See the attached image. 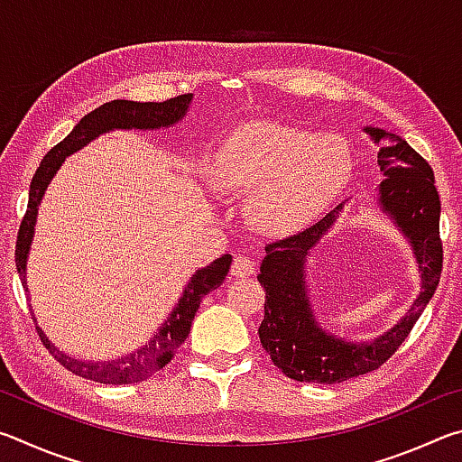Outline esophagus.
<instances>
[{
  "mask_svg": "<svg viewBox=\"0 0 462 462\" xmlns=\"http://www.w3.org/2000/svg\"><path fill=\"white\" fill-rule=\"evenodd\" d=\"M254 267H256L254 259H250L248 254H238V256H234L230 275L232 277H250L254 273Z\"/></svg>",
  "mask_w": 462,
  "mask_h": 462,
  "instance_id": "obj_1",
  "label": "esophagus"
}]
</instances>
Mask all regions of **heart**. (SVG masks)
Segmentation results:
<instances>
[{"instance_id":"obj_1","label":"heart","mask_w":462,"mask_h":462,"mask_svg":"<svg viewBox=\"0 0 462 462\" xmlns=\"http://www.w3.org/2000/svg\"><path fill=\"white\" fill-rule=\"evenodd\" d=\"M353 175L348 144L281 124L250 122L217 148L212 181L250 193L248 220L273 236L301 230L324 212Z\"/></svg>"}]
</instances>
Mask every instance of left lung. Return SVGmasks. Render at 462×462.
Wrapping results in <instances>:
<instances>
[{"instance_id":"8db88e82","label":"left lung","mask_w":462,"mask_h":462,"mask_svg":"<svg viewBox=\"0 0 462 462\" xmlns=\"http://www.w3.org/2000/svg\"><path fill=\"white\" fill-rule=\"evenodd\" d=\"M366 132L379 144L377 159L385 175L379 187L381 203L411 242L421 271V293L410 314L379 340L371 344L338 340L319 330L311 316L303 285V263L308 250L336 220L342 203L301 232L271 242L264 246L267 256L259 275V283L267 291L259 336L271 361L289 379L332 385L377 371L408 338L440 281L444 250L434 171L400 134L379 128H366Z\"/></svg>"}]
</instances>
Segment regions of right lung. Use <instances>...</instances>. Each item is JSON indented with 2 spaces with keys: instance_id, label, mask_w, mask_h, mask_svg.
I'll return each mask as SVG.
<instances>
[{
  "instance_id": "add662e5",
  "label": "right lung",
  "mask_w": 462,
  "mask_h": 462,
  "mask_svg": "<svg viewBox=\"0 0 462 462\" xmlns=\"http://www.w3.org/2000/svg\"><path fill=\"white\" fill-rule=\"evenodd\" d=\"M191 101V93L185 96L171 97L167 101H146V104H138V101H126V99H114L107 104L99 106L83 116L81 122L73 128L71 134L65 140L51 148L49 154L44 156L41 167L36 169L30 183V195H28V209L24 217H22L18 240H15V267H18L20 277L24 279L26 271V256L30 248V240H32L34 222H36V209L41 203L46 185L57 173V169L62 165L65 156L79 151L81 146L91 143L93 138L104 134L114 128H161L175 124L181 116L187 112V106ZM232 256L224 254L220 259L214 261L209 267L201 269L191 277L189 285H187L185 293L179 300L173 314L167 318V322L162 324L159 334H154V338L138 350L134 355H128L118 361L112 363H85L77 361L67 355H62L59 348L52 346V342L46 338L41 328L36 326L38 338L44 344V348L57 358V361L71 371L77 377L91 379L97 383H106V385H128V383H138L162 369L173 355L179 350V346L185 342L191 330V322L195 318V311L199 308V301L203 295H208L212 289L222 283L228 275ZM24 289L26 281H24Z\"/></svg>"
}]
</instances>
